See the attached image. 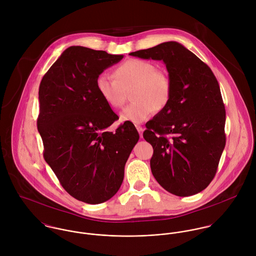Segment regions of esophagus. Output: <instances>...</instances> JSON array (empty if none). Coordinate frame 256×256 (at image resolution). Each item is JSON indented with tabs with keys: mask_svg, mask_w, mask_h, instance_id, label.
<instances>
[{
	"mask_svg": "<svg viewBox=\"0 0 256 256\" xmlns=\"http://www.w3.org/2000/svg\"><path fill=\"white\" fill-rule=\"evenodd\" d=\"M136 128H137V130H138V132H139L140 137H141V138H143V131H144L143 127H142V126H140V125H136Z\"/></svg>",
	"mask_w": 256,
	"mask_h": 256,
	"instance_id": "esophagus-1",
	"label": "esophagus"
}]
</instances>
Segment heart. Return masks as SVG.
Segmentation results:
<instances>
[{
	"instance_id": "1",
	"label": "heart",
	"mask_w": 256,
	"mask_h": 256,
	"mask_svg": "<svg viewBox=\"0 0 256 256\" xmlns=\"http://www.w3.org/2000/svg\"><path fill=\"white\" fill-rule=\"evenodd\" d=\"M115 78L100 74L96 80V90L111 108H119L125 98V92H131L134 102L120 113L122 121L140 124L148 120L154 110H162L172 96V82L164 72L146 60L130 59L114 71Z\"/></svg>"
}]
</instances>
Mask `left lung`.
I'll return each instance as SVG.
<instances>
[{"label":"left lung","instance_id":"left-lung-1","mask_svg":"<svg viewBox=\"0 0 256 256\" xmlns=\"http://www.w3.org/2000/svg\"><path fill=\"white\" fill-rule=\"evenodd\" d=\"M130 55L162 61L172 82L168 104L146 123L143 134L154 148L152 174L172 194H197L213 180L226 145V110L218 80L204 62L176 41Z\"/></svg>","mask_w":256,"mask_h":256}]
</instances>
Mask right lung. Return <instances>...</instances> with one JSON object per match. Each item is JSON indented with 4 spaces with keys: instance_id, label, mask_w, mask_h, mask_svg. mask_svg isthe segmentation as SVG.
Instances as JSON below:
<instances>
[{
    "instance_id": "right-lung-1",
    "label": "right lung",
    "mask_w": 256,
    "mask_h": 256,
    "mask_svg": "<svg viewBox=\"0 0 256 256\" xmlns=\"http://www.w3.org/2000/svg\"><path fill=\"white\" fill-rule=\"evenodd\" d=\"M123 57L71 46L39 86L37 128L44 158L64 189L88 204L104 203L116 194L140 138L131 122L110 132L108 127L119 117L96 86L98 76Z\"/></svg>"
}]
</instances>
